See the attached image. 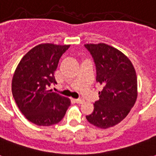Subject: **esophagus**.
I'll use <instances>...</instances> for the list:
<instances>
[{"instance_id": "esophagus-1", "label": "esophagus", "mask_w": 156, "mask_h": 156, "mask_svg": "<svg viewBox=\"0 0 156 156\" xmlns=\"http://www.w3.org/2000/svg\"><path fill=\"white\" fill-rule=\"evenodd\" d=\"M75 102L77 103V104H83V102H84V100H82V99H80V98H79V99H75Z\"/></svg>"}]
</instances>
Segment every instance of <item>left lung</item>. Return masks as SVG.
<instances>
[{"instance_id": "obj_1", "label": "left lung", "mask_w": 156, "mask_h": 156, "mask_svg": "<svg viewBox=\"0 0 156 156\" xmlns=\"http://www.w3.org/2000/svg\"><path fill=\"white\" fill-rule=\"evenodd\" d=\"M96 67V81L103 87L93 112L86 116L93 126L108 129L126 118L138 96V81L130 60L109 45L87 44Z\"/></svg>"}]
</instances>
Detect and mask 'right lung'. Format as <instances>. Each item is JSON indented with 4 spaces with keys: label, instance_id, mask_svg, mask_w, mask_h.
Wrapping results in <instances>:
<instances>
[{
    "label": "right lung",
    "instance_id": "obj_1",
    "mask_svg": "<svg viewBox=\"0 0 156 156\" xmlns=\"http://www.w3.org/2000/svg\"><path fill=\"white\" fill-rule=\"evenodd\" d=\"M70 45L41 44L25 54L12 79V93L22 113L30 122L50 126L62 120L70 105L69 98L52 92L54 73Z\"/></svg>",
    "mask_w": 156,
    "mask_h": 156
}]
</instances>
